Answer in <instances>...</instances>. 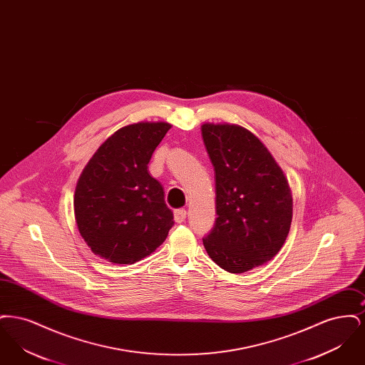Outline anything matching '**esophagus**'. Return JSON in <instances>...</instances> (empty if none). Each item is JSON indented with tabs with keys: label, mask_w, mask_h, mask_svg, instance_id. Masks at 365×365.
I'll return each instance as SVG.
<instances>
[{
	"label": "esophagus",
	"mask_w": 365,
	"mask_h": 365,
	"mask_svg": "<svg viewBox=\"0 0 365 365\" xmlns=\"http://www.w3.org/2000/svg\"><path fill=\"white\" fill-rule=\"evenodd\" d=\"M186 209H176L174 212V219L176 223H183L186 220Z\"/></svg>",
	"instance_id": "esophagus-1"
}]
</instances>
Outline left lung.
Wrapping results in <instances>:
<instances>
[{
  "label": "left lung",
  "mask_w": 365,
  "mask_h": 365,
  "mask_svg": "<svg viewBox=\"0 0 365 365\" xmlns=\"http://www.w3.org/2000/svg\"><path fill=\"white\" fill-rule=\"evenodd\" d=\"M201 131L215 170L217 213L202 242L220 268L243 274L272 260L284 245L292 190L265 145L242 125L204 123Z\"/></svg>",
  "instance_id": "obj_1"
}]
</instances>
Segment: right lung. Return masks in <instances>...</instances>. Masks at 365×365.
<instances>
[{
    "label": "right lung",
    "mask_w": 365,
    "mask_h": 365,
    "mask_svg": "<svg viewBox=\"0 0 365 365\" xmlns=\"http://www.w3.org/2000/svg\"><path fill=\"white\" fill-rule=\"evenodd\" d=\"M171 124L139 122L113 133L88 160L73 195L76 226L91 252L113 264L153 253L174 226L148 164Z\"/></svg>",
    "instance_id": "add662e5"
}]
</instances>
